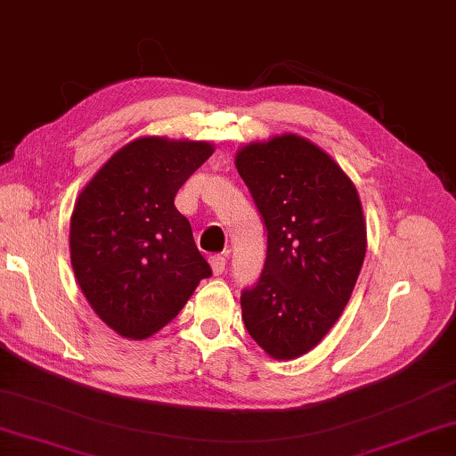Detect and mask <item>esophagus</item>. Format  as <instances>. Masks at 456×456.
Listing matches in <instances>:
<instances>
[{"mask_svg": "<svg viewBox=\"0 0 456 456\" xmlns=\"http://www.w3.org/2000/svg\"><path fill=\"white\" fill-rule=\"evenodd\" d=\"M226 262L228 260H226L224 254H216V256L210 257V268L214 272V276H220V273L226 270Z\"/></svg>", "mask_w": 456, "mask_h": 456, "instance_id": "esophagus-1", "label": "esophagus"}]
</instances>
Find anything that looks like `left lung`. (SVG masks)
Returning a JSON list of instances; mask_svg holds the SVG:
<instances>
[{
    "label": "left lung",
    "mask_w": 456,
    "mask_h": 456,
    "mask_svg": "<svg viewBox=\"0 0 456 456\" xmlns=\"http://www.w3.org/2000/svg\"><path fill=\"white\" fill-rule=\"evenodd\" d=\"M234 162L268 230L262 276L240 297L244 325L270 357H302L339 320L362 272V200L338 162L294 133L246 144Z\"/></svg>",
    "instance_id": "8db88e82"
}]
</instances>
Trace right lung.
<instances>
[{"label":"right lung","mask_w":456,"mask_h":456,"mask_svg":"<svg viewBox=\"0 0 456 456\" xmlns=\"http://www.w3.org/2000/svg\"><path fill=\"white\" fill-rule=\"evenodd\" d=\"M214 152L206 141L141 136L118 149L79 194L69 252L93 312L126 339L173 322L212 270L175 196Z\"/></svg>","instance_id":"obj_1"}]
</instances>
